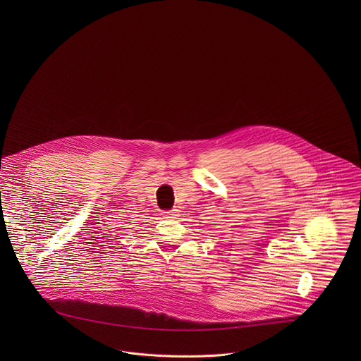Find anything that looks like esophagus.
Returning a JSON list of instances; mask_svg holds the SVG:
<instances>
[{
  "label": "esophagus",
  "instance_id": "esophagus-1",
  "mask_svg": "<svg viewBox=\"0 0 361 361\" xmlns=\"http://www.w3.org/2000/svg\"><path fill=\"white\" fill-rule=\"evenodd\" d=\"M162 216H164V218H166V219H173V218L176 216V212H175L173 209H171V211H165V212L162 214Z\"/></svg>",
  "mask_w": 361,
  "mask_h": 361
}]
</instances>
